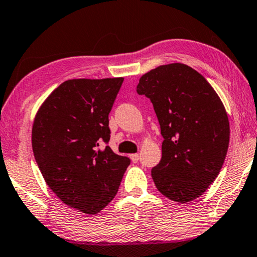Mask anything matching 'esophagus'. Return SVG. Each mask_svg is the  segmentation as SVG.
<instances>
[{
    "label": "esophagus",
    "instance_id": "esophagus-1",
    "mask_svg": "<svg viewBox=\"0 0 257 257\" xmlns=\"http://www.w3.org/2000/svg\"><path fill=\"white\" fill-rule=\"evenodd\" d=\"M130 157H131L133 163H138V162H139V154H132Z\"/></svg>",
    "mask_w": 257,
    "mask_h": 257
}]
</instances>
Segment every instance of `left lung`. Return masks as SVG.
<instances>
[{"mask_svg": "<svg viewBox=\"0 0 257 257\" xmlns=\"http://www.w3.org/2000/svg\"><path fill=\"white\" fill-rule=\"evenodd\" d=\"M161 126L162 159L152 169L159 191L179 203L207 191L223 167L230 142L227 113L215 89L191 66L161 65L140 78Z\"/></svg>", "mask_w": 257, "mask_h": 257, "instance_id": "8db88e82", "label": "left lung"}]
</instances>
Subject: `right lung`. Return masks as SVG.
<instances>
[{
    "instance_id": "right-lung-1",
    "label": "right lung",
    "mask_w": 257,
    "mask_h": 257,
    "mask_svg": "<svg viewBox=\"0 0 257 257\" xmlns=\"http://www.w3.org/2000/svg\"><path fill=\"white\" fill-rule=\"evenodd\" d=\"M124 78L72 79L54 90L35 116L32 147L46 183L68 204L88 215L116 196L131 160L110 140L109 113Z\"/></svg>"
}]
</instances>
